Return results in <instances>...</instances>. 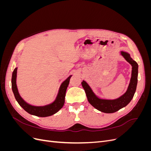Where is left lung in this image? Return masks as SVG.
<instances>
[{"label":"left lung","mask_w":151,"mask_h":151,"mask_svg":"<svg viewBox=\"0 0 151 151\" xmlns=\"http://www.w3.org/2000/svg\"><path fill=\"white\" fill-rule=\"evenodd\" d=\"M120 53L132 67L131 79L129 85L128 86L126 92L122 95L120 97L115 99L99 98L94 94L92 89L85 81H83L81 83L86 92L89 103L94 108L103 113H115L122 108L126 106L131 101L135 93L137 85L138 63L131 58L130 55L129 53L121 51Z\"/></svg>","instance_id":"obj_1"}]
</instances>
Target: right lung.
Instances as JSON below:
<instances>
[{
    "instance_id": "obj_1",
    "label": "right lung",
    "mask_w": 151,
    "mask_h": 151,
    "mask_svg": "<svg viewBox=\"0 0 151 151\" xmlns=\"http://www.w3.org/2000/svg\"><path fill=\"white\" fill-rule=\"evenodd\" d=\"M17 68H15L12 72V90L14 95V97L17 103L20 106L23 108L28 113L35 116L40 117H46L54 115L55 113L58 112L63 107L65 103V93L67 87L70 82V79L72 75L70 76L68 78L65 80L60 85V88L58 90V94L55 101L49 104L45 105V106H33L26 103L24 100L21 98L19 92H18L17 87L16 84V77H17Z\"/></svg>"
}]
</instances>
